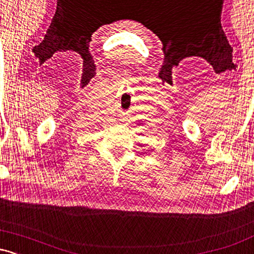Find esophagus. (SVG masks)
<instances>
[{"label":"esophagus","instance_id":"34e87169","mask_svg":"<svg viewBox=\"0 0 254 254\" xmlns=\"http://www.w3.org/2000/svg\"><path fill=\"white\" fill-rule=\"evenodd\" d=\"M121 121H122V123H124L125 125H127V124H129V118H127V117H122L121 118Z\"/></svg>","mask_w":254,"mask_h":254}]
</instances>
